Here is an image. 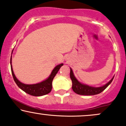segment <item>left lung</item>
<instances>
[{
  "mask_svg": "<svg viewBox=\"0 0 126 126\" xmlns=\"http://www.w3.org/2000/svg\"><path fill=\"white\" fill-rule=\"evenodd\" d=\"M70 77L72 80V90H74V92L78 94L85 95V96H92V95H95L100 93L111 83L114 79V77H113L110 82L100 87H93L80 83L74 77V75L73 74L72 70L71 68H70Z\"/></svg>",
  "mask_w": 126,
  "mask_h": 126,
  "instance_id": "left-lung-1",
  "label": "left lung"
}]
</instances>
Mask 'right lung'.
<instances>
[{"mask_svg":"<svg viewBox=\"0 0 126 126\" xmlns=\"http://www.w3.org/2000/svg\"><path fill=\"white\" fill-rule=\"evenodd\" d=\"M63 65V64H59L52 71L51 74L49 77L47 79L40 82V83L36 84H25L20 82L16 78V76L14 74L13 70H12V64H11V72L12 77H13L14 80L16 82V85L19 88H20L22 90L24 91L26 93L34 96H41L47 94L52 90V82L55 76L56 75L57 73L58 72L60 67Z\"/></svg>","mask_w":126,"mask_h":126,"instance_id":"right-lung-1","label":"right lung"}]
</instances>
